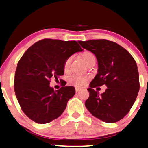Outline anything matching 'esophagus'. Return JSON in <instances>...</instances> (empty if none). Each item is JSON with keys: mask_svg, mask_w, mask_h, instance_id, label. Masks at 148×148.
I'll return each mask as SVG.
<instances>
[{"mask_svg": "<svg viewBox=\"0 0 148 148\" xmlns=\"http://www.w3.org/2000/svg\"><path fill=\"white\" fill-rule=\"evenodd\" d=\"M80 90H81V88H77V87H76L75 88V92H79Z\"/></svg>", "mask_w": 148, "mask_h": 148, "instance_id": "esophagus-1", "label": "esophagus"}]
</instances>
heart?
I'll return each instance as SVG.
<instances>
[{
	"label": "heart",
	"instance_id": "b5f03b06",
	"mask_svg": "<svg viewBox=\"0 0 148 148\" xmlns=\"http://www.w3.org/2000/svg\"><path fill=\"white\" fill-rule=\"evenodd\" d=\"M82 58L87 65L90 64L92 60L95 59L94 54L90 51H85L82 54ZM72 56H69L65 60L64 63V70L66 72L68 71L69 69L70 64L72 61ZM88 80V78L86 76L78 75H73L70 77L69 79V82L71 84L77 87H82L84 86Z\"/></svg>",
	"mask_w": 148,
	"mask_h": 148
}]
</instances>
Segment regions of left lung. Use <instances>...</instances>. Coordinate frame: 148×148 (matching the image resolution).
Returning a JSON list of instances; mask_svg holds the SVG:
<instances>
[{
	"instance_id": "1",
	"label": "left lung",
	"mask_w": 148,
	"mask_h": 148,
	"mask_svg": "<svg viewBox=\"0 0 148 148\" xmlns=\"http://www.w3.org/2000/svg\"><path fill=\"white\" fill-rule=\"evenodd\" d=\"M82 48L91 51L98 62L97 74L90 84L85 106L92 114L106 123L120 121L133 107L140 82L136 61L129 52L107 40L79 41ZM108 88L99 95L94 87Z\"/></svg>"
}]
</instances>
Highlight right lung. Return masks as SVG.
Masks as SVG:
<instances>
[{
  "label": "right lung",
  "instance_id": "obj_1",
  "mask_svg": "<svg viewBox=\"0 0 148 148\" xmlns=\"http://www.w3.org/2000/svg\"><path fill=\"white\" fill-rule=\"evenodd\" d=\"M82 51L76 41L43 39L30 47L18 62L15 73V95L26 115L44 124L58 118L75 94L73 86L54 91L52 77L63 75L64 63L71 54Z\"/></svg>",
  "mask_w": 148,
  "mask_h": 148
}]
</instances>
